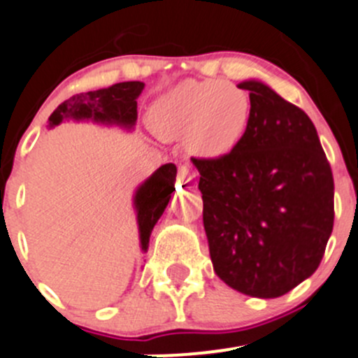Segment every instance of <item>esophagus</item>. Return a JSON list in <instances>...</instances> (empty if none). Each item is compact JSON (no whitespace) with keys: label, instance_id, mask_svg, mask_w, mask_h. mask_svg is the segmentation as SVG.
<instances>
[{"label":"esophagus","instance_id":"esophagus-1","mask_svg":"<svg viewBox=\"0 0 358 358\" xmlns=\"http://www.w3.org/2000/svg\"><path fill=\"white\" fill-rule=\"evenodd\" d=\"M193 178H194V176L191 174V171H189V167H187V165H179L178 179L180 180V182H191Z\"/></svg>","mask_w":358,"mask_h":358}]
</instances>
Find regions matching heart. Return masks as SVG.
Instances as JSON below:
<instances>
[{
  "label": "heart",
  "instance_id": "obj_1",
  "mask_svg": "<svg viewBox=\"0 0 358 358\" xmlns=\"http://www.w3.org/2000/svg\"><path fill=\"white\" fill-rule=\"evenodd\" d=\"M252 116L249 94L219 80H187L155 104L150 125L167 141L186 139L194 157L215 160L231 153Z\"/></svg>",
  "mask_w": 358,
  "mask_h": 358
}]
</instances>
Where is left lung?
I'll return each mask as SVG.
<instances>
[{
  "mask_svg": "<svg viewBox=\"0 0 358 358\" xmlns=\"http://www.w3.org/2000/svg\"><path fill=\"white\" fill-rule=\"evenodd\" d=\"M252 116L242 143L200 172L214 271L252 298H278L315 273L334 224L331 165L306 113L259 81H242Z\"/></svg>",
  "mask_w": 358,
  "mask_h": 358,
  "instance_id": "1",
  "label": "left lung"
}]
</instances>
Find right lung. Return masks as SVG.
<instances>
[{
    "instance_id": "right-lung-1",
    "label": "right lung",
    "mask_w": 358,
    "mask_h": 358,
    "mask_svg": "<svg viewBox=\"0 0 358 358\" xmlns=\"http://www.w3.org/2000/svg\"><path fill=\"white\" fill-rule=\"evenodd\" d=\"M144 83L141 81H123L109 88L76 94L64 101L48 118L50 127L59 125L62 120H87L95 122L120 123L123 127H132L137 120V97L143 92ZM176 174L178 169L174 164L162 165L143 186L137 189L136 208L137 222H139L141 245L146 252L150 245V235L155 224L162 217L171 200L172 191L176 189Z\"/></svg>"
}]
</instances>
